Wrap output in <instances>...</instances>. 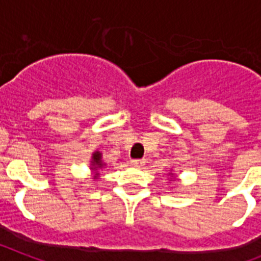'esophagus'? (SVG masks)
Listing matches in <instances>:
<instances>
[{"label":"esophagus","mask_w":261,"mask_h":261,"mask_svg":"<svg viewBox=\"0 0 261 261\" xmlns=\"http://www.w3.org/2000/svg\"><path fill=\"white\" fill-rule=\"evenodd\" d=\"M130 163L134 167H142L144 164V160H131Z\"/></svg>","instance_id":"esophagus-1"}]
</instances>
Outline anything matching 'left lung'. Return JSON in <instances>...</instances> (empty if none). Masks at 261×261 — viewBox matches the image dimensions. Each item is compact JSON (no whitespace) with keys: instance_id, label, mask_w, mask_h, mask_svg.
Returning a JSON list of instances; mask_svg holds the SVG:
<instances>
[{"instance_id":"1","label":"left lung","mask_w":261,"mask_h":261,"mask_svg":"<svg viewBox=\"0 0 261 261\" xmlns=\"http://www.w3.org/2000/svg\"><path fill=\"white\" fill-rule=\"evenodd\" d=\"M168 176H169V178H168L169 181H173V180H176V178H177V176H176V174L172 172V169H171V172H168Z\"/></svg>"}]
</instances>
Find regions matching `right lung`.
<instances>
[{
  "instance_id": "right-lung-1",
  "label": "right lung",
  "mask_w": 261,
  "mask_h": 261,
  "mask_svg": "<svg viewBox=\"0 0 261 261\" xmlns=\"http://www.w3.org/2000/svg\"><path fill=\"white\" fill-rule=\"evenodd\" d=\"M90 171L93 172V180H99L101 178V171L106 167V163L102 160V152H99L98 149H96L92 153V159H90Z\"/></svg>"
}]
</instances>
